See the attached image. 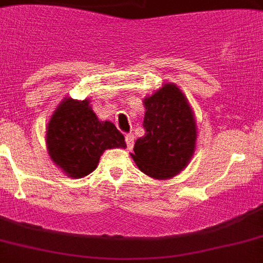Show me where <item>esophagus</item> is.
<instances>
[{
    "instance_id": "obj_1",
    "label": "esophagus",
    "mask_w": 263,
    "mask_h": 263,
    "mask_svg": "<svg viewBox=\"0 0 263 263\" xmlns=\"http://www.w3.org/2000/svg\"><path fill=\"white\" fill-rule=\"evenodd\" d=\"M125 141H126V145H127V149H132V147H133V145H134V136L132 133H129V134H126V136H125Z\"/></svg>"
}]
</instances>
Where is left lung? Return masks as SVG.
I'll return each instance as SVG.
<instances>
[{
    "label": "left lung",
    "instance_id": "left-lung-1",
    "mask_svg": "<svg viewBox=\"0 0 263 263\" xmlns=\"http://www.w3.org/2000/svg\"><path fill=\"white\" fill-rule=\"evenodd\" d=\"M145 136L132 158L141 172L166 180L188 165L196 147V121L188 99L175 83L162 84L144 99Z\"/></svg>",
    "mask_w": 263,
    "mask_h": 263
}]
</instances>
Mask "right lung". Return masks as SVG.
<instances>
[{
    "mask_svg": "<svg viewBox=\"0 0 263 263\" xmlns=\"http://www.w3.org/2000/svg\"><path fill=\"white\" fill-rule=\"evenodd\" d=\"M45 140L52 161L73 179L90 175L106 149L126 147L114 123L98 119L90 99L64 98L49 119Z\"/></svg>",
    "mask_w": 263,
    "mask_h": 263,
    "instance_id": "1",
    "label": "right lung"
}]
</instances>
